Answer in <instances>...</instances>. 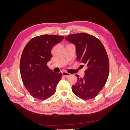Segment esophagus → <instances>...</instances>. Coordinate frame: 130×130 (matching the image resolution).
<instances>
[{
  "label": "esophagus",
  "mask_w": 130,
  "mask_h": 130,
  "mask_svg": "<svg viewBox=\"0 0 130 130\" xmlns=\"http://www.w3.org/2000/svg\"><path fill=\"white\" fill-rule=\"evenodd\" d=\"M62 74H63V75L64 76H65V77H67L69 76H70V75H71L70 74L68 73H67V72H63V73H62Z\"/></svg>",
  "instance_id": "1"
}]
</instances>
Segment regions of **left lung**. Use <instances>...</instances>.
I'll use <instances>...</instances> for the list:
<instances>
[{"label": "left lung", "instance_id": "left-lung-1", "mask_svg": "<svg viewBox=\"0 0 130 130\" xmlns=\"http://www.w3.org/2000/svg\"><path fill=\"white\" fill-rule=\"evenodd\" d=\"M65 39L76 47V59L85 64L87 69L83 78H77L72 85L74 94L83 100L96 96L104 86L109 74V61L105 48L101 41L86 33L72 34Z\"/></svg>", "mask_w": 130, "mask_h": 130}]
</instances>
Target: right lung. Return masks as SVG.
I'll list each match as a JSON object with an SVG mask.
<instances>
[{"instance_id": "add662e5", "label": "right lung", "mask_w": 130, "mask_h": 130, "mask_svg": "<svg viewBox=\"0 0 130 130\" xmlns=\"http://www.w3.org/2000/svg\"><path fill=\"white\" fill-rule=\"evenodd\" d=\"M64 38L41 35L32 38L25 46L20 58V75L26 88L34 98L45 100L55 93L62 73L53 72L47 63L52 57L53 47Z\"/></svg>"}]
</instances>
